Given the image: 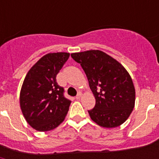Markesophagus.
I'll return each mask as SVG.
<instances>
[{"instance_id":"1","label":"esophagus","mask_w":159,"mask_h":159,"mask_svg":"<svg viewBox=\"0 0 159 159\" xmlns=\"http://www.w3.org/2000/svg\"><path fill=\"white\" fill-rule=\"evenodd\" d=\"M81 97H82V92H78L77 95V97H76V99H80L81 98Z\"/></svg>"}]
</instances>
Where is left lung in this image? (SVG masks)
I'll use <instances>...</instances> for the list:
<instances>
[{"instance_id": "8db88e82", "label": "left lung", "mask_w": 159, "mask_h": 159, "mask_svg": "<svg viewBox=\"0 0 159 159\" xmlns=\"http://www.w3.org/2000/svg\"><path fill=\"white\" fill-rule=\"evenodd\" d=\"M84 70L96 99L88 111L92 120L104 128H116L125 122L135 103V89L123 65L100 50L71 54Z\"/></svg>"}]
</instances>
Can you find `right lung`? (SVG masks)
Listing matches in <instances>:
<instances>
[{"label": "right lung", "instance_id": "obj_1", "mask_svg": "<svg viewBox=\"0 0 159 159\" xmlns=\"http://www.w3.org/2000/svg\"><path fill=\"white\" fill-rule=\"evenodd\" d=\"M69 56L62 52L44 55L25 77L20 104L25 120L36 130H52L67 116L71 101L63 97L64 90L57 85L56 76Z\"/></svg>", "mask_w": 159, "mask_h": 159}]
</instances>
